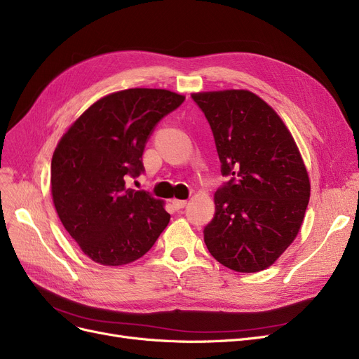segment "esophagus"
Segmentation results:
<instances>
[{
  "instance_id": "obj_1",
  "label": "esophagus",
  "mask_w": 359,
  "mask_h": 359,
  "mask_svg": "<svg viewBox=\"0 0 359 359\" xmlns=\"http://www.w3.org/2000/svg\"><path fill=\"white\" fill-rule=\"evenodd\" d=\"M171 202H173V207L176 210H182V208L186 207V204H188V202H186L184 199H173Z\"/></svg>"
}]
</instances>
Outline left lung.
I'll return each mask as SVG.
<instances>
[{"mask_svg":"<svg viewBox=\"0 0 359 359\" xmlns=\"http://www.w3.org/2000/svg\"><path fill=\"white\" fill-rule=\"evenodd\" d=\"M210 123L222 175L215 214L204 229L210 254L224 267L257 273L293 242L309 201L301 154L273 108L249 90L194 93Z\"/></svg>","mask_w":359,"mask_h":359,"instance_id":"obj_1","label":"left lung"}]
</instances>
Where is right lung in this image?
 <instances>
[{"label": "right lung", "mask_w": 359, "mask_h": 359, "mask_svg": "<svg viewBox=\"0 0 359 359\" xmlns=\"http://www.w3.org/2000/svg\"><path fill=\"white\" fill-rule=\"evenodd\" d=\"M183 95L165 89L114 92L90 105L58 142L51 161L57 214L85 255L123 266L145 255L170 222L163 202L126 186L158 121Z\"/></svg>", "instance_id": "obj_1"}]
</instances>
